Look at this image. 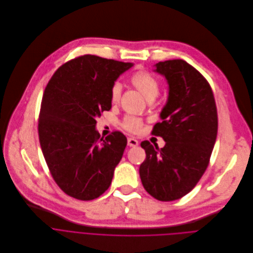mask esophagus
<instances>
[{
    "label": "esophagus",
    "mask_w": 253,
    "mask_h": 253,
    "mask_svg": "<svg viewBox=\"0 0 253 253\" xmlns=\"http://www.w3.org/2000/svg\"><path fill=\"white\" fill-rule=\"evenodd\" d=\"M138 141L136 140V139H134V138H128V146H130V147H136V146H138Z\"/></svg>",
    "instance_id": "esophagus-1"
}]
</instances>
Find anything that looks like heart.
<instances>
[{"mask_svg": "<svg viewBox=\"0 0 253 253\" xmlns=\"http://www.w3.org/2000/svg\"><path fill=\"white\" fill-rule=\"evenodd\" d=\"M130 82L132 83V85L137 90H139L143 94V96L149 101L154 100L159 95V92H160L159 80L153 74H151L146 70H139L135 72L131 76ZM121 93H122V85L120 82L116 81L112 84L111 89H110L111 102L114 104L118 103L121 97ZM120 125L124 130L130 133L136 134L141 131L144 125V122L139 117L127 115L122 119Z\"/></svg>", "mask_w": 253, "mask_h": 253, "instance_id": "obj_1", "label": "heart"}]
</instances>
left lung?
I'll use <instances>...</instances> for the list:
<instances>
[{"label":"left lung","mask_w":253,"mask_h":253,"mask_svg":"<svg viewBox=\"0 0 253 253\" xmlns=\"http://www.w3.org/2000/svg\"><path fill=\"white\" fill-rule=\"evenodd\" d=\"M156 71L166 77L169 97L152 134L166 145L159 149L141 143L146 159L139 173L153 198L171 202L190 193L206 172L217 134V110L210 83L187 61H160Z\"/></svg>","instance_id":"1"}]
</instances>
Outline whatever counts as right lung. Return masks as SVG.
<instances>
[{
    "label": "right lung",
    "instance_id": "right-lung-1",
    "mask_svg": "<svg viewBox=\"0 0 253 253\" xmlns=\"http://www.w3.org/2000/svg\"><path fill=\"white\" fill-rule=\"evenodd\" d=\"M131 62L85 54L53 73L44 89L39 116V138L48 170L69 197L91 201L110 186L127 145L114 131L105 139L95 118L111 108L110 89Z\"/></svg>",
    "mask_w": 253,
    "mask_h": 253
}]
</instances>
